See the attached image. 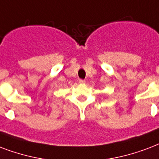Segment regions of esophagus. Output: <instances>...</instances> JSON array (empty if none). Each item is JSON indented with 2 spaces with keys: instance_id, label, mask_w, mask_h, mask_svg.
Listing matches in <instances>:
<instances>
[{
  "instance_id": "obj_1",
  "label": "esophagus",
  "mask_w": 159,
  "mask_h": 159,
  "mask_svg": "<svg viewBox=\"0 0 159 159\" xmlns=\"http://www.w3.org/2000/svg\"><path fill=\"white\" fill-rule=\"evenodd\" d=\"M78 82H79V83L80 84H85V80H82V79H79V81H78Z\"/></svg>"
}]
</instances>
